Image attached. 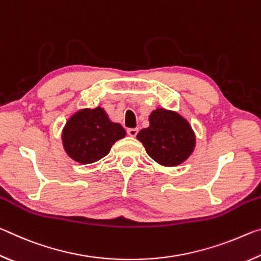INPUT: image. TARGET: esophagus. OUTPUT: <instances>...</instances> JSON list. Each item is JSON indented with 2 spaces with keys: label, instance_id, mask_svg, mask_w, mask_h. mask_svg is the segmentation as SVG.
<instances>
[{
  "label": "esophagus",
  "instance_id": "obj_1",
  "mask_svg": "<svg viewBox=\"0 0 261 261\" xmlns=\"http://www.w3.org/2000/svg\"><path fill=\"white\" fill-rule=\"evenodd\" d=\"M126 132L130 137H136L137 134H138V129H127Z\"/></svg>",
  "mask_w": 261,
  "mask_h": 261
}]
</instances>
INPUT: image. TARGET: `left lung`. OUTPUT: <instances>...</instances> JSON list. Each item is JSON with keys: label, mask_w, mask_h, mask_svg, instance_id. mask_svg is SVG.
<instances>
[{"label": "left lung", "mask_w": 261, "mask_h": 261, "mask_svg": "<svg viewBox=\"0 0 261 261\" xmlns=\"http://www.w3.org/2000/svg\"><path fill=\"white\" fill-rule=\"evenodd\" d=\"M153 160L162 166L174 167L192 153L194 135L182 116L163 108L152 112L149 126L137 135Z\"/></svg>", "instance_id": "obj_1"}]
</instances>
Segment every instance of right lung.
Instances as JSON below:
<instances>
[{
    "label": "right lung",
    "mask_w": 261,
    "mask_h": 261,
    "mask_svg": "<svg viewBox=\"0 0 261 261\" xmlns=\"http://www.w3.org/2000/svg\"><path fill=\"white\" fill-rule=\"evenodd\" d=\"M124 137L123 126L110 122L105 110L96 107L74 114L65 124L62 139L69 156L87 165L107 155L115 141Z\"/></svg>",
    "instance_id": "right-lung-1"
}]
</instances>
